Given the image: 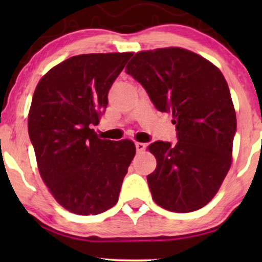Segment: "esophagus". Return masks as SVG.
<instances>
[{
    "mask_svg": "<svg viewBox=\"0 0 262 262\" xmlns=\"http://www.w3.org/2000/svg\"><path fill=\"white\" fill-rule=\"evenodd\" d=\"M135 145H136V150H137L138 152H143V151H144V150L146 149V144H145V143H139V142H137V143H135Z\"/></svg>",
    "mask_w": 262,
    "mask_h": 262,
    "instance_id": "34e87169",
    "label": "esophagus"
}]
</instances>
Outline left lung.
<instances>
[{
    "label": "left lung",
    "mask_w": 262,
    "mask_h": 262,
    "mask_svg": "<svg viewBox=\"0 0 262 262\" xmlns=\"http://www.w3.org/2000/svg\"><path fill=\"white\" fill-rule=\"evenodd\" d=\"M160 112L171 113L177 144L148 146L157 166L148 185L157 205L192 212L213 198L231 166L236 114L223 74L180 48L136 53L126 67Z\"/></svg>",
    "instance_id": "8db88e82"
}]
</instances>
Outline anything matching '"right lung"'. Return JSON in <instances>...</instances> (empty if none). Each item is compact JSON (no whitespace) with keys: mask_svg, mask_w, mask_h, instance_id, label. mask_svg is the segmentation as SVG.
Listing matches in <instances>:
<instances>
[{"mask_svg":"<svg viewBox=\"0 0 262 262\" xmlns=\"http://www.w3.org/2000/svg\"><path fill=\"white\" fill-rule=\"evenodd\" d=\"M132 57L74 56L39 81L28 114V135L42 180L70 212L88 216L113 207L136 148L128 139H100L98 125L108 91Z\"/></svg>","mask_w":262,"mask_h":262,"instance_id":"obj_1","label":"right lung"}]
</instances>
